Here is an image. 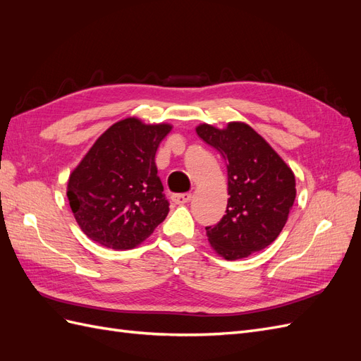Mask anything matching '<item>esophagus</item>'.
Segmentation results:
<instances>
[{"instance_id": "obj_1", "label": "esophagus", "mask_w": 361, "mask_h": 361, "mask_svg": "<svg viewBox=\"0 0 361 361\" xmlns=\"http://www.w3.org/2000/svg\"><path fill=\"white\" fill-rule=\"evenodd\" d=\"M192 199L191 192H183V194H173L171 200L176 204H187Z\"/></svg>"}]
</instances>
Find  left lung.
<instances>
[{
    "label": "left lung",
    "instance_id": "1",
    "mask_svg": "<svg viewBox=\"0 0 361 361\" xmlns=\"http://www.w3.org/2000/svg\"><path fill=\"white\" fill-rule=\"evenodd\" d=\"M197 135L220 152L227 166L226 215L206 227L207 241L226 260L248 257L272 244L285 227L297 195L295 174L268 141L244 122L220 129L207 123Z\"/></svg>",
    "mask_w": 361,
    "mask_h": 361
}]
</instances>
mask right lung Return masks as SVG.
<instances>
[{"label":"right lung","mask_w":361,"mask_h":361,"mask_svg":"<svg viewBox=\"0 0 361 361\" xmlns=\"http://www.w3.org/2000/svg\"><path fill=\"white\" fill-rule=\"evenodd\" d=\"M170 123L126 117L108 128L68 180V199L81 231L104 247L134 248L166 220L169 202L155 155Z\"/></svg>","instance_id":"obj_1"}]
</instances>
